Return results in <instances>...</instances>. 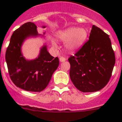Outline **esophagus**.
Instances as JSON below:
<instances>
[{"label": "esophagus", "mask_w": 122, "mask_h": 122, "mask_svg": "<svg viewBox=\"0 0 122 122\" xmlns=\"http://www.w3.org/2000/svg\"><path fill=\"white\" fill-rule=\"evenodd\" d=\"M59 60H60V62H65V61L66 59V58L63 57H60L59 58Z\"/></svg>", "instance_id": "1"}]
</instances>
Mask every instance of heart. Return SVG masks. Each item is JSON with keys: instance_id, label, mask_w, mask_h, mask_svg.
I'll return each instance as SVG.
<instances>
[{"instance_id": "b5f03b06", "label": "heart", "mask_w": 122, "mask_h": 122, "mask_svg": "<svg viewBox=\"0 0 122 122\" xmlns=\"http://www.w3.org/2000/svg\"><path fill=\"white\" fill-rule=\"evenodd\" d=\"M59 41L66 42L65 47L69 52L73 53L80 49L85 43L88 36V31L85 28L71 27L66 29L59 30L56 35ZM53 46H56L54 40L52 41Z\"/></svg>"}]
</instances>
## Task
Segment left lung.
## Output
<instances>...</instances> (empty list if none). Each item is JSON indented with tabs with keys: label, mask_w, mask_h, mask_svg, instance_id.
Wrapping results in <instances>:
<instances>
[{
	"label": "left lung",
	"mask_w": 122,
	"mask_h": 122,
	"mask_svg": "<svg viewBox=\"0 0 122 122\" xmlns=\"http://www.w3.org/2000/svg\"><path fill=\"white\" fill-rule=\"evenodd\" d=\"M68 61L70 77L79 90L93 92L102 89L108 83L116 62L109 35L93 25L89 41Z\"/></svg>",
	"instance_id": "left-lung-1"
}]
</instances>
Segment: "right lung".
<instances>
[{
  "instance_id": "1",
  "label": "right lung",
  "mask_w": 122,
  "mask_h": 122,
  "mask_svg": "<svg viewBox=\"0 0 122 122\" xmlns=\"http://www.w3.org/2000/svg\"><path fill=\"white\" fill-rule=\"evenodd\" d=\"M44 35L38 34L35 24L26 22L13 33L6 49L5 60L11 79L17 87L26 91L43 90L59 66V58L49 53L46 44L41 47L36 59L29 60L22 54V46L25 40L38 36L45 38Z\"/></svg>"
}]
</instances>
